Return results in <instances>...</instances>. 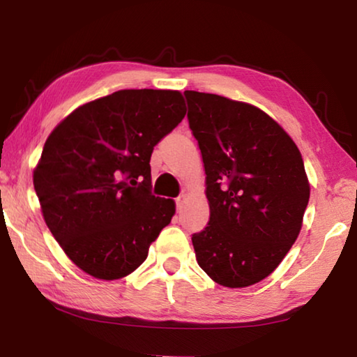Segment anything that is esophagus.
<instances>
[{
  "instance_id": "1",
  "label": "esophagus",
  "mask_w": 357,
  "mask_h": 357,
  "mask_svg": "<svg viewBox=\"0 0 357 357\" xmlns=\"http://www.w3.org/2000/svg\"><path fill=\"white\" fill-rule=\"evenodd\" d=\"M184 202H185V195H179V197L176 198V208H178V209L183 208Z\"/></svg>"
}]
</instances>
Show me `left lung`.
Instances as JSON below:
<instances>
[{
    "label": "left lung",
    "instance_id": "1",
    "mask_svg": "<svg viewBox=\"0 0 357 357\" xmlns=\"http://www.w3.org/2000/svg\"><path fill=\"white\" fill-rule=\"evenodd\" d=\"M202 151L208 227L192 234L211 279L244 288L268 277L291 249L310 185L298 146L259 108L217 94L184 91Z\"/></svg>",
    "mask_w": 357,
    "mask_h": 357
}]
</instances>
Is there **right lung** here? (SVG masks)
Masks as SVG:
<instances>
[{
  "instance_id": "1",
  "label": "right lung",
  "mask_w": 357,
  "mask_h": 357,
  "mask_svg": "<svg viewBox=\"0 0 357 357\" xmlns=\"http://www.w3.org/2000/svg\"><path fill=\"white\" fill-rule=\"evenodd\" d=\"M185 116L179 91L121 89L88 102L47 138L33 183L66 255L102 280L129 275L172 222L151 193V154Z\"/></svg>"
}]
</instances>
